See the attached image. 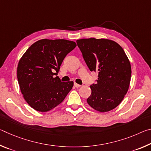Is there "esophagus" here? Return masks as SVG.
<instances>
[{
  "label": "esophagus",
  "instance_id": "esophagus-1",
  "mask_svg": "<svg viewBox=\"0 0 151 151\" xmlns=\"http://www.w3.org/2000/svg\"><path fill=\"white\" fill-rule=\"evenodd\" d=\"M74 85H75V86L76 88H78V87H80V86H81V85H78V84H77V83H74Z\"/></svg>",
  "mask_w": 151,
  "mask_h": 151
}]
</instances>
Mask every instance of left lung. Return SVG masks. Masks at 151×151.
Returning a JSON list of instances; mask_svg holds the SVG:
<instances>
[{
    "instance_id": "8db88e82",
    "label": "left lung",
    "mask_w": 151,
    "mask_h": 151,
    "mask_svg": "<svg viewBox=\"0 0 151 151\" xmlns=\"http://www.w3.org/2000/svg\"><path fill=\"white\" fill-rule=\"evenodd\" d=\"M84 60L91 71L99 73L96 84L90 86L87 103L97 111L114 109L129 90L131 66L124 50L118 43L94 38L76 40Z\"/></svg>"
}]
</instances>
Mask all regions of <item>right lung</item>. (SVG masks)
Masks as SVG:
<instances>
[{
	"label": "right lung",
	"mask_w": 151,
	"mask_h": 151,
	"mask_svg": "<svg viewBox=\"0 0 151 151\" xmlns=\"http://www.w3.org/2000/svg\"><path fill=\"white\" fill-rule=\"evenodd\" d=\"M65 39H42L32 44L20 58L17 78L27 103L39 112L60 104L72 89L73 81L61 82L57 75L64 58L76 47Z\"/></svg>",
	"instance_id": "right-lung-1"
}]
</instances>
